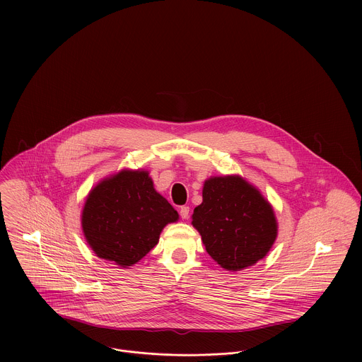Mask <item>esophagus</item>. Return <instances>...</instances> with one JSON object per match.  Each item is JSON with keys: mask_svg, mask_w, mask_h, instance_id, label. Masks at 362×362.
Listing matches in <instances>:
<instances>
[{"mask_svg": "<svg viewBox=\"0 0 362 362\" xmlns=\"http://www.w3.org/2000/svg\"><path fill=\"white\" fill-rule=\"evenodd\" d=\"M180 216L182 218H188V216H189V206L180 207Z\"/></svg>", "mask_w": 362, "mask_h": 362, "instance_id": "esophagus-1", "label": "esophagus"}]
</instances>
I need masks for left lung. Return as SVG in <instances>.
<instances>
[{"label":"left lung","mask_w":362,"mask_h":362,"mask_svg":"<svg viewBox=\"0 0 362 362\" xmlns=\"http://www.w3.org/2000/svg\"><path fill=\"white\" fill-rule=\"evenodd\" d=\"M202 197L192 224L211 258L233 272L264 258L276 240L277 223L257 188L237 175L213 177L205 182Z\"/></svg>","instance_id":"left-lung-1"}]
</instances>
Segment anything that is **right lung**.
Masks as SVG:
<instances>
[{"label": "right lung", "instance_id": "add662e5", "mask_svg": "<svg viewBox=\"0 0 362 362\" xmlns=\"http://www.w3.org/2000/svg\"><path fill=\"white\" fill-rule=\"evenodd\" d=\"M177 220L146 171L124 170L90 191L82 228L99 258L127 267L151 252L164 226Z\"/></svg>", "mask_w": 362, "mask_h": 362}]
</instances>
